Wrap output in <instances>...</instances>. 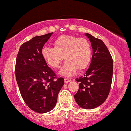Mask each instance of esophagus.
<instances>
[{"label": "esophagus", "mask_w": 131, "mask_h": 131, "mask_svg": "<svg viewBox=\"0 0 131 131\" xmlns=\"http://www.w3.org/2000/svg\"><path fill=\"white\" fill-rule=\"evenodd\" d=\"M64 82H65L66 83H69L70 82H71V80L69 79H67V78H65L64 79Z\"/></svg>", "instance_id": "34e87169"}]
</instances>
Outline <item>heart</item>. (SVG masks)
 <instances>
[{
	"mask_svg": "<svg viewBox=\"0 0 131 131\" xmlns=\"http://www.w3.org/2000/svg\"><path fill=\"white\" fill-rule=\"evenodd\" d=\"M53 48L45 46L41 55L45 61L52 69L60 67L63 56L66 60L60 73L64 76H72L77 70L86 69L91 62L92 51L88 40L74 35H63L52 42Z\"/></svg>",
	"mask_w": 131,
	"mask_h": 131,
	"instance_id": "obj_1",
	"label": "heart"
}]
</instances>
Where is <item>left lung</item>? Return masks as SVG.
<instances>
[{"label": "left lung", "mask_w": 131, "mask_h": 131, "mask_svg": "<svg viewBox=\"0 0 131 131\" xmlns=\"http://www.w3.org/2000/svg\"><path fill=\"white\" fill-rule=\"evenodd\" d=\"M85 35L91 41L93 55L85 75L76 79L80 83L74 99L82 108L92 109L102 104L110 93L113 61L103 40L90 34L86 33Z\"/></svg>", "instance_id": "obj_1"}]
</instances>
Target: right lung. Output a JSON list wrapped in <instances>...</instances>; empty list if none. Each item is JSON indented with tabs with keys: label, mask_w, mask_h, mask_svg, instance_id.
Masks as SVG:
<instances>
[{
	"label": "right lung",
	"mask_w": 131,
	"mask_h": 131,
	"mask_svg": "<svg viewBox=\"0 0 131 131\" xmlns=\"http://www.w3.org/2000/svg\"><path fill=\"white\" fill-rule=\"evenodd\" d=\"M53 33L37 36L20 46L15 64L16 80L23 99L34 112L52 110L64 84L43 59L41 51Z\"/></svg>",
	"instance_id": "add662e5"
}]
</instances>
